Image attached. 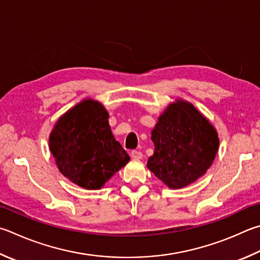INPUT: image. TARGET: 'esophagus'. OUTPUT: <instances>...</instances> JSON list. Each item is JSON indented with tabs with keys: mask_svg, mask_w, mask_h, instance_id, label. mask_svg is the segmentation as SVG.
<instances>
[{
	"mask_svg": "<svg viewBox=\"0 0 260 260\" xmlns=\"http://www.w3.org/2000/svg\"><path fill=\"white\" fill-rule=\"evenodd\" d=\"M131 155H132V158L133 159H141L142 158V152H141V151H138V150H133L131 152Z\"/></svg>",
	"mask_w": 260,
	"mask_h": 260,
	"instance_id": "34e87169",
	"label": "esophagus"
}]
</instances>
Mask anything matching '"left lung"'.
<instances>
[{
	"label": "left lung",
	"mask_w": 260,
	"mask_h": 260,
	"mask_svg": "<svg viewBox=\"0 0 260 260\" xmlns=\"http://www.w3.org/2000/svg\"><path fill=\"white\" fill-rule=\"evenodd\" d=\"M151 140L154 153L146 166L171 188L184 187L204 175L219 145L214 126L182 100L172 103L159 117Z\"/></svg>",
	"instance_id": "left-lung-1"
}]
</instances>
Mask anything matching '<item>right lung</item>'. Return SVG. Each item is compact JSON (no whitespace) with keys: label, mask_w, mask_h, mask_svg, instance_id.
Listing matches in <instances>:
<instances>
[{"label":"right lung","mask_w":260,"mask_h":260,"mask_svg":"<svg viewBox=\"0 0 260 260\" xmlns=\"http://www.w3.org/2000/svg\"><path fill=\"white\" fill-rule=\"evenodd\" d=\"M108 112L85 100L66 112L50 135V150L62 175L86 190H99L129 161L111 133Z\"/></svg>","instance_id":"1"}]
</instances>
